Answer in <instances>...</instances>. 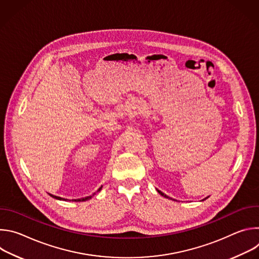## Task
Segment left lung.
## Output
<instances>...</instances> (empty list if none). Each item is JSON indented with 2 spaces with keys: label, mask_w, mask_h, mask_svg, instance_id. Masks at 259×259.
<instances>
[{
  "label": "left lung",
  "mask_w": 259,
  "mask_h": 259,
  "mask_svg": "<svg viewBox=\"0 0 259 259\" xmlns=\"http://www.w3.org/2000/svg\"><path fill=\"white\" fill-rule=\"evenodd\" d=\"M157 192H158V193H159V194H160V195H161V196H163V197H165V198H167V199H171V198H170V197H168V196H167V195H165V194H164V193H162V192H161V191H159V190H157ZM207 198H208V197H207ZM207 198H205V199H204V200H206V199H207ZM204 200H203V201H204Z\"/></svg>",
  "instance_id": "1"
}]
</instances>
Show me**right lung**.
I'll return each mask as SVG.
<instances>
[{"label":"right lung","instance_id":"right-lung-1","mask_svg":"<svg viewBox=\"0 0 259 259\" xmlns=\"http://www.w3.org/2000/svg\"><path fill=\"white\" fill-rule=\"evenodd\" d=\"M101 189H102V186L98 189V191L97 192H100L101 191ZM52 198H54V199H56V200H63V201H67V199H63V198H60V197H57V196H54V195H51V194H49ZM95 195V193L92 195V196H88V197H85V198H82V199H75V200H71L72 202H84V201H88V200H90L93 196Z\"/></svg>","mask_w":259,"mask_h":259}]
</instances>
